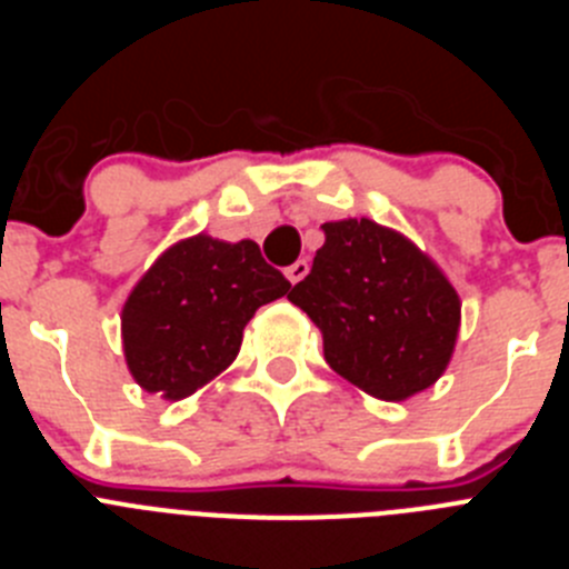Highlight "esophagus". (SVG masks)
Segmentation results:
<instances>
[{
    "label": "esophagus",
    "instance_id": "34e87169",
    "mask_svg": "<svg viewBox=\"0 0 569 569\" xmlns=\"http://www.w3.org/2000/svg\"><path fill=\"white\" fill-rule=\"evenodd\" d=\"M310 273V264L305 259H299V261H293V264H290L288 268V279H290V284H299L301 279H305V276Z\"/></svg>",
    "mask_w": 569,
    "mask_h": 569
}]
</instances>
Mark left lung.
<instances>
[{"instance_id":"obj_1","label":"left lung","mask_w":569,"mask_h":569,"mask_svg":"<svg viewBox=\"0 0 569 569\" xmlns=\"http://www.w3.org/2000/svg\"><path fill=\"white\" fill-rule=\"evenodd\" d=\"M313 270L288 293L325 341L341 379L405 401L441 379L461 328L445 270L405 233L373 219L325 222Z\"/></svg>"}]
</instances>
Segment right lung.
<instances>
[{"mask_svg":"<svg viewBox=\"0 0 569 569\" xmlns=\"http://www.w3.org/2000/svg\"><path fill=\"white\" fill-rule=\"evenodd\" d=\"M288 293L290 281L261 259L256 241L208 233L176 241L124 301L130 376L159 399H188L236 359L256 310Z\"/></svg>","mask_w":569,"mask_h":569,"instance_id":"right-lung-1","label":"right lung"}]
</instances>
